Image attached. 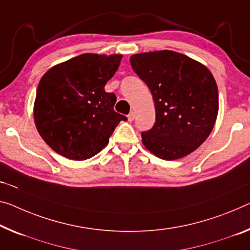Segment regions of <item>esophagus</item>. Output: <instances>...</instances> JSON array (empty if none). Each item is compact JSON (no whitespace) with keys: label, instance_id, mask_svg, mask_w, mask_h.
Returning a JSON list of instances; mask_svg holds the SVG:
<instances>
[{"label":"esophagus","instance_id":"obj_1","mask_svg":"<svg viewBox=\"0 0 250 250\" xmlns=\"http://www.w3.org/2000/svg\"><path fill=\"white\" fill-rule=\"evenodd\" d=\"M127 118H128L129 122H133L134 120H135V113L130 112V113L127 115Z\"/></svg>","mask_w":250,"mask_h":250}]
</instances>
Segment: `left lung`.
Listing matches in <instances>:
<instances>
[{
  "instance_id": "obj_1",
  "label": "left lung",
  "mask_w": 250,
  "mask_h": 250,
  "mask_svg": "<svg viewBox=\"0 0 250 250\" xmlns=\"http://www.w3.org/2000/svg\"><path fill=\"white\" fill-rule=\"evenodd\" d=\"M151 90L155 123L142 133L149 152L172 161L190 154L210 135L218 115V87L206 66L182 53L162 50L130 57Z\"/></svg>"
}]
</instances>
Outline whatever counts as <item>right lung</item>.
Returning <instances> with one entry per match:
<instances>
[{
  "instance_id": "obj_1",
  "label": "right lung",
  "mask_w": 250,
  "mask_h": 250,
  "mask_svg": "<svg viewBox=\"0 0 250 250\" xmlns=\"http://www.w3.org/2000/svg\"><path fill=\"white\" fill-rule=\"evenodd\" d=\"M122 55L83 53L45 72L38 85L34 123L43 141L69 160L89 159L108 144L121 121L116 96L105 85L120 67Z\"/></svg>"
}]
</instances>
